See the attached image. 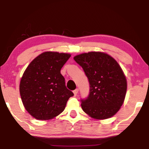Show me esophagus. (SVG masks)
<instances>
[{
	"label": "esophagus",
	"mask_w": 149,
	"mask_h": 149,
	"mask_svg": "<svg viewBox=\"0 0 149 149\" xmlns=\"http://www.w3.org/2000/svg\"><path fill=\"white\" fill-rule=\"evenodd\" d=\"M73 92V93H74L75 96H76L77 94H78V88H76V89H75Z\"/></svg>",
	"instance_id": "obj_1"
}]
</instances>
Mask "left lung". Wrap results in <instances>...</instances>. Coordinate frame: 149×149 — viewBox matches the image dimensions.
<instances>
[{"mask_svg":"<svg viewBox=\"0 0 149 149\" xmlns=\"http://www.w3.org/2000/svg\"><path fill=\"white\" fill-rule=\"evenodd\" d=\"M83 69L89 82V93L80 99L82 110L93 118L107 119L119 111L125 100L127 80L121 67L108 54L88 52L73 58Z\"/></svg>","mask_w":149,"mask_h":149,"instance_id":"left-lung-1","label":"left lung"}]
</instances>
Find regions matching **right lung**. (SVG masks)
Wrapping results in <instances>:
<instances>
[{
    "label": "right lung",
    "instance_id": "right-lung-1",
    "mask_svg": "<svg viewBox=\"0 0 149 149\" xmlns=\"http://www.w3.org/2000/svg\"><path fill=\"white\" fill-rule=\"evenodd\" d=\"M70 54L47 52L33 59L20 83L23 105L36 119L46 120L63 111L73 92L67 88L61 70Z\"/></svg>",
    "mask_w": 149,
    "mask_h": 149
}]
</instances>
